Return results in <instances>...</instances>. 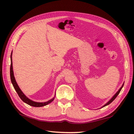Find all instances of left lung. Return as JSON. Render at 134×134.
<instances>
[{
  "label": "left lung",
  "instance_id": "8db88e82",
  "mask_svg": "<svg viewBox=\"0 0 134 134\" xmlns=\"http://www.w3.org/2000/svg\"><path fill=\"white\" fill-rule=\"evenodd\" d=\"M124 83H123V85H122V86H121V87L120 88V89L118 90V91L116 93H115L114 95H113V96L112 97V98H111L109 100L107 103H106V104H105V105H104L103 106H102V108H103V107H105V106H107V105H109V104L110 103H112V102L115 99V98H116V97H117V96L119 94V93H120V92H121V89H122V87H123V86H124Z\"/></svg>",
  "mask_w": 134,
  "mask_h": 134
}]
</instances>
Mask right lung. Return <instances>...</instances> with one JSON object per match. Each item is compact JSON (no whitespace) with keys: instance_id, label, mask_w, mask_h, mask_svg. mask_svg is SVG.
<instances>
[{"instance_id":"obj_1","label":"right lung","mask_w":134,"mask_h":134,"mask_svg":"<svg viewBox=\"0 0 134 134\" xmlns=\"http://www.w3.org/2000/svg\"><path fill=\"white\" fill-rule=\"evenodd\" d=\"M12 53H11L10 55V61H11V64H10V80L11 82H12L13 87H14L15 90L16 92H17L18 94L19 95L20 98L24 102L26 103L28 105H30L31 106H34V107H42V106H44L48 105V104L50 103L51 102L54 100V98H55V96H54L53 99L49 100L48 101L45 102H34L32 100L29 99L28 97H27L25 94L22 92V90L20 89L19 86L18 85V84L16 81L15 78L14 77V74H13V65H12Z\"/></svg>"}]
</instances>
